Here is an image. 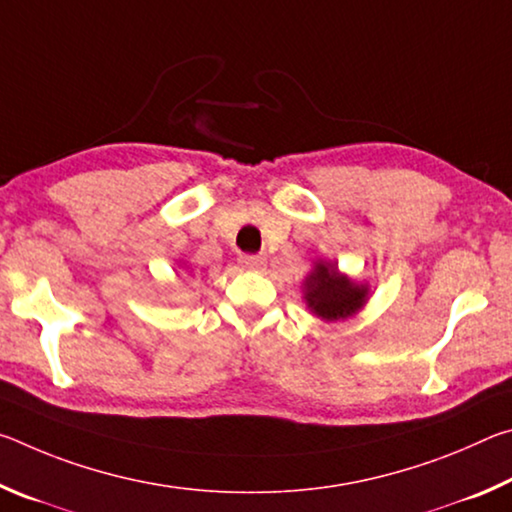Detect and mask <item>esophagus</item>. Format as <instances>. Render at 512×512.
<instances>
[{"instance_id":"1","label":"esophagus","mask_w":512,"mask_h":512,"mask_svg":"<svg viewBox=\"0 0 512 512\" xmlns=\"http://www.w3.org/2000/svg\"><path fill=\"white\" fill-rule=\"evenodd\" d=\"M239 264H241V268H246V271H264L266 257L264 255H241Z\"/></svg>"}]
</instances>
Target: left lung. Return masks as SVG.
I'll return each mask as SVG.
<instances>
[{
    "label": "left lung",
    "instance_id": "obj_1",
    "mask_svg": "<svg viewBox=\"0 0 512 512\" xmlns=\"http://www.w3.org/2000/svg\"><path fill=\"white\" fill-rule=\"evenodd\" d=\"M302 300L316 318L325 323L348 320L368 305L370 284L352 280L327 259H316L302 282Z\"/></svg>",
    "mask_w": 512,
    "mask_h": 512
}]
</instances>
